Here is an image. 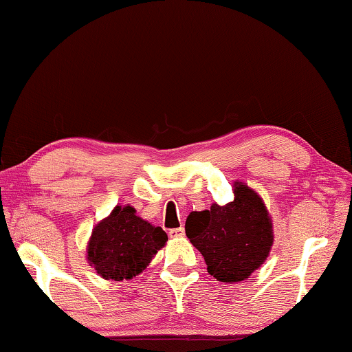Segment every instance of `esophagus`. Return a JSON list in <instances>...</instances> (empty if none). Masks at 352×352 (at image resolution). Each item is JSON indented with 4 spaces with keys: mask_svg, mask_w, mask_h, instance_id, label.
<instances>
[{
    "mask_svg": "<svg viewBox=\"0 0 352 352\" xmlns=\"http://www.w3.org/2000/svg\"><path fill=\"white\" fill-rule=\"evenodd\" d=\"M169 236L170 237H182V236H184V228L183 226H180V228H172V230H169Z\"/></svg>",
    "mask_w": 352,
    "mask_h": 352,
    "instance_id": "34e87169",
    "label": "esophagus"
}]
</instances>
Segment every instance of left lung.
Listing matches in <instances>:
<instances>
[{"label": "left lung", "instance_id": "1", "mask_svg": "<svg viewBox=\"0 0 352 352\" xmlns=\"http://www.w3.org/2000/svg\"><path fill=\"white\" fill-rule=\"evenodd\" d=\"M225 206L194 211L186 219V236L205 258L208 273L222 283L243 281L267 259L273 243L272 222L264 204L245 184Z\"/></svg>", "mask_w": 352, "mask_h": 352}]
</instances>
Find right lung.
<instances>
[{"label": "right lung", "mask_w": 352, "mask_h": 352, "mask_svg": "<svg viewBox=\"0 0 352 352\" xmlns=\"http://www.w3.org/2000/svg\"><path fill=\"white\" fill-rule=\"evenodd\" d=\"M132 206H116L93 230L88 261L105 279H130L138 275L168 241L163 228L146 222Z\"/></svg>", "instance_id": "right-lung-1"}]
</instances>
